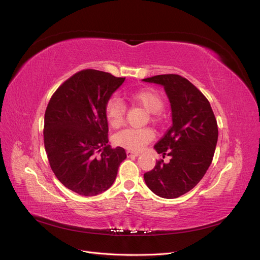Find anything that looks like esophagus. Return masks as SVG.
Listing matches in <instances>:
<instances>
[{"label": "esophagus", "mask_w": 260, "mask_h": 260, "mask_svg": "<svg viewBox=\"0 0 260 260\" xmlns=\"http://www.w3.org/2000/svg\"><path fill=\"white\" fill-rule=\"evenodd\" d=\"M127 155H128V157H130V158H135V157H137V156H139V153L138 152H132V151H127Z\"/></svg>", "instance_id": "obj_1"}]
</instances>
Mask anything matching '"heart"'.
I'll return each instance as SVG.
<instances>
[{
    "label": "heart",
    "mask_w": 260,
    "mask_h": 260,
    "mask_svg": "<svg viewBox=\"0 0 260 260\" xmlns=\"http://www.w3.org/2000/svg\"><path fill=\"white\" fill-rule=\"evenodd\" d=\"M128 99L137 105L142 106L147 112L152 121L160 122L165 101L161 94L152 88H144L128 93ZM106 121L111 128H118L124 121L125 106L118 98H109L104 106ZM154 139V131L151 128H125L117 132L114 142L130 151H140Z\"/></svg>",
    "instance_id": "1"
}]
</instances>
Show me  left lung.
<instances>
[{
    "label": "left lung",
    "mask_w": 260,
    "mask_h": 260,
    "mask_svg": "<svg viewBox=\"0 0 260 260\" xmlns=\"http://www.w3.org/2000/svg\"><path fill=\"white\" fill-rule=\"evenodd\" d=\"M143 80L164 85L172 112V125L154 146L170 161L157 160L144 180L156 195L176 199L191 191L210 166L218 140L217 120L206 96L184 77L167 74Z\"/></svg>",
    "instance_id": "left-lung-1"
}]
</instances>
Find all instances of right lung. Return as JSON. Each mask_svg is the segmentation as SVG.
Instances as JSON below:
<instances>
[{
    "instance_id": "obj_1",
    "label": "right lung",
    "mask_w": 260,
    "mask_h": 260,
    "mask_svg": "<svg viewBox=\"0 0 260 260\" xmlns=\"http://www.w3.org/2000/svg\"><path fill=\"white\" fill-rule=\"evenodd\" d=\"M125 78L83 69L54 92L44 115V147L54 175L69 190L93 196L111 187L127 157L108 145L104 106Z\"/></svg>"
}]
</instances>
